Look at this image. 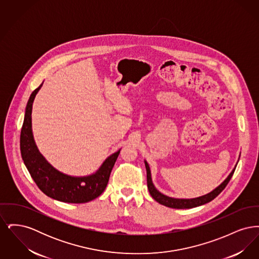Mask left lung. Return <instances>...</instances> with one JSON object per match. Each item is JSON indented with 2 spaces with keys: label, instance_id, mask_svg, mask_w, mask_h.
<instances>
[{
  "label": "left lung",
  "instance_id": "8db88e82",
  "mask_svg": "<svg viewBox=\"0 0 259 259\" xmlns=\"http://www.w3.org/2000/svg\"><path fill=\"white\" fill-rule=\"evenodd\" d=\"M239 162V159L237 161L236 165H235L234 169L231 171V172L228 175V177L222 182L221 185L217 186L213 190H211L209 193L199 196L196 198H190V199H185V198H174L167 196L163 193H161L160 191L154 186L152 183V179H151V172H150V168L148 165L147 160H145V165H146V169H147V181H148V188L151 197L153 198L156 202H158L161 205H164L166 207L169 208H174V209H191V208H195L198 206L204 205L206 203H209L211 200H213L217 197L222 190L225 188V186L229 183V181L231 180L232 176L235 172V169L237 167V164Z\"/></svg>",
  "mask_w": 259,
  "mask_h": 259
}]
</instances>
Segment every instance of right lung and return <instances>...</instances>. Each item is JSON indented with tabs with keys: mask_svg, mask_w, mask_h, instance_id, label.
<instances>
[{
	"mask_svg": "<svg viewBox=\"0 0 259 259\" xmlns=\"http://www.w3.org/2000/svg\"><path fill=\"white\" fill-rule=\"evenodd\" d=\"M42 83L32 92L25 109L20 134V150L25 166L38 188L49 197L73 204L92 201L107 187L120 149L106 158L96 172L88 176H70L55 169L39 152L32 130L33 103Z\"/></svg>",
	"mask_w": 259,
	"mask_h": 259,
	"instance_id": "1",
	"label": "right lung"
}]
</instances>
